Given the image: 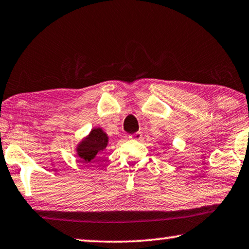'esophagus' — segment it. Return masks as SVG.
<instances>
[{
  "mask_svg": "<svg viewBox=\"0 0 249 249\" xmlns=\"http://www.w3.org/2000/svg\"><path fill=\"white\" fill-rule=\"evenodd\" d=\"M142 137H143V134H142L141 132H137V133L133 134V135L129 136V139L134 140V141H141Z\"/></svg>",
  "mask_w": 249,
  "mask_h": 249,
  "instance_id": "obj_1",
  "label": "esophagus"
}]
</instances>
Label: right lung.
<instances>
[{
	"instance_id": "obj_1",
	"label": "right lung",
	"mask_w": 249,
	"mask_h": 249,
	"mask_svg": "<svg viewBox=\"0 0 249 249\" xmlns=\"http://www.w3.org/2000/svg\"><path fill=\"white\" fill-rule=\"evenodd\" d=\"M108 136L101 127H94L86 137L76 146L77 156L85 163L98 159L102 152L107 147Z\"/></svg>"
}]
</instances>
